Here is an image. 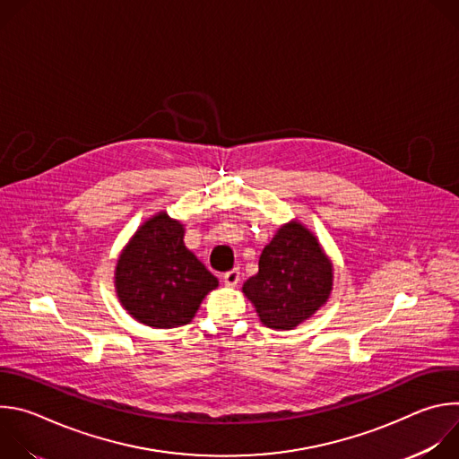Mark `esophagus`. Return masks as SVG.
<instances>
[{
	"label": "esophagus",
	"instance_id": "obj_1",
	"mask_svg": "<svg viewBox=\"0 0 459 459\" xmlns=\"http://www.w3.org/2000/svg\"><path fill=\"white\" fill-rule=\"evenodd\" d=\"M223 281L227 287H236L239 283V271L238 269H232L229 273L223 274Z\"/></svg>",
	"mask_w": 459,
	"mask_h": 459
}]
</instances>
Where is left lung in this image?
Masks as SVG:
<instances>
[{
    "label": "left lung",
    "instance_id": "obj_1",
    "mask_svg": "<svg viewBox=\"0 0 459 459\" xmlns=\"http://www.w3.org/2000/svg\"><path fill=\"white\" fill-rule=\"evenodd\" d=\"M257 265V274L243 283V292L271 329H292L331 294L333 264L301 223L281 227Z\"/></svg>",
    "mask_w": 459,
    "mask_h": 459
}]
</instances>
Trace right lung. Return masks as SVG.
Here are the masks:
<instances>
[{
	"label": "right lung",
	"instance_id": "1",
	"mask_svg": "<svg viewBox=\"0 0 459 459\" xmlns=\"http://www.w3.org/2000/svg\"><path fill=\"white\" fill-rule=\"evenodd\" d=\"M216 287L218 278L185 247L183 225L165 212L143 223L117 259L121 305L154 329L186 325Z\"/></svg>",
	"mask_w": 459,
	"mask_h": 459
}]
</instances>
